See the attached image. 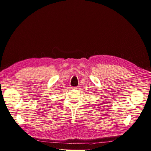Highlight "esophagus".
Segmentation results:
<instances>
[{
    "label": "esophagus",
    "mask_w": 151,
    "mask_h": 151,
    "mask_svg": "<svg viewBox=\"0 0 151 151\" xmlns=\"http://www.w3.org/2000/svg\"><path fill=\"white\" fill-rule=\"evenodd\" d=\"M79 86H76V87H74V88H74V89H77V88H79Z\"/></svg>",
    "instance_id": "1"
}]
</instances>
